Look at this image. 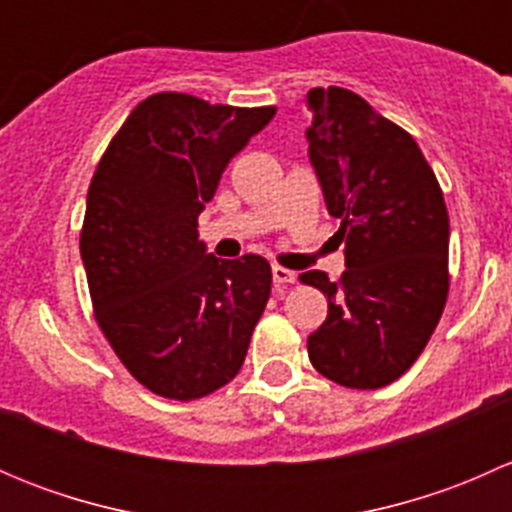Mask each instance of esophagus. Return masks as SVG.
Listing matches in <instances>:
<instances>
[{"label": "esophagus", "instance_id": "obj_1", "mask_svg": "<svg viewBox=\"0 0 512 512\" xmlns=\"http://www.w3.org/2000/svg\"><path fill=\"white\" fill-rule=\"evenodd\" d=\"M272 280H275V285H292L297 280V275L292 270H287V267L272 265Z\"/></svg>", "mask_w": 512, "mask_h": 512}]
</instances>
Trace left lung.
Instances as JSON below:
<instances>
[{
	"mask_svg": "<svg viewBox=\"0 0 512 512\" xmlns=\"http://www.w3.org/2000/svg\"><path fill=\"white\" fill-rule=\"evenodd\" d=\"M309 158L329 215L342 220L347 270L299 275L327 297L309 361L347 389H381L411 369L448 299V210L409 131L339 86L307 96Z\"/></svg>",
	"mask_w": 512,
	"mask_h": 512,
	"instance_id": "8db88e82",
	"label": "left lung"
}]
</instances>
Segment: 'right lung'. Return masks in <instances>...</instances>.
Masks as SVG:
<instances>
[{"label":"right lung","instance_id":"obj_1","mask_svg":"<svg viewBox=\"0 0 512 512\" xmlns=\"http://www.w3.org/2000/svg\"><path fill=\"white\" fill-rule=\"evenodd\" d=\"M275 113L163 91L133 108L96 165L79 240L94 317L163 399H203L235 379L265 312L270 262L205 252L198 215Z\"/></svg>","mask_w":512,"mask_h":512}]
</instances>
